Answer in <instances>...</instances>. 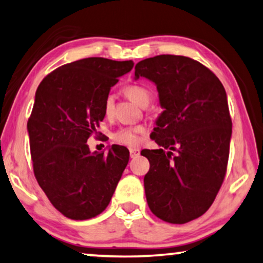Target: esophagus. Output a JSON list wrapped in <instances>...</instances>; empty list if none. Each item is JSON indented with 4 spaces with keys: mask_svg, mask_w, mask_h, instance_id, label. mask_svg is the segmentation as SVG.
Here are the masks:
<instances>
[{
    "mask_svg": "<svg viewBox=\"0 0 263 263\" xmlns=\"http://www.w3.org/2000/svg\"><path fill=\"white\" fill-rule=\"evenodd\" d=\"M129 152H130V158H136V157H139V155H140L139 148H130Z\"/></svg>",
    "mask_w": 263,
    "mask_h": 263,
    "instance_id": "esophagus-1",
    "label": "esophagus"
}]
</instances>
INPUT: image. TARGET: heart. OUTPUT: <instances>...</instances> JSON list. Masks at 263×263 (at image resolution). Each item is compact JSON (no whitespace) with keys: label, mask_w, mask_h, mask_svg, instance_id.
I'll return each mask as SVG.
<instances>
[{"label":"heart","mask_w":263,"mask_h":263,"mask_svg":"<svg viewBox=\"0 0 263 263\" xmlns=\"http://www.w3.org/2000/svg\"><path fill=\"white\" fill-rule=\"evenodd\" d=\"M125 93L130 100L134 102L135 104L140 106H147L151 102L152 93L149 89L144 87L142 85H129L125 87ZM114 104H115V96L112 93L108 95L104 100L103 110L105 116H110L114 111ZM144 132L143 127L136 125V127H125L121 128L114 134V139L117 142L127 144V146H138L141 141L140 135Z\"/></svg>","instance_id":"heart-1"}]
</instances>
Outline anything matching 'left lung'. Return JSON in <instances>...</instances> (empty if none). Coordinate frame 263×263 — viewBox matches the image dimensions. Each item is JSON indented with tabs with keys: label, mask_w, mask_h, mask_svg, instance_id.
<instances>
[{
	"label": "left lung",
	"mask_w": 263,
	"mask_h": 263,
	"mask_svg": "<svg viewBox=\"0 0 263 263\" xmlns=\"http://www.w3.org/2000/svg\"><path fill=\"white\" fill-rule=\"evenodd\" d=\"M140 77L154 83L163 109L152 133L161 148L141 152L151 163L148 206L165 222L187 223L209 210L226 176L233 127L226 90L208 67L182 55L141 60Z\"/></svg>",
	"instance_id": "1"
}]
</instances>
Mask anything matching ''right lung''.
<instances>
[{"mask_svg": "<svg viewBox=\"0 0 263 263\" xmlns=\"http://www.w3.org/2000/svg\"><path fill=\"white\" fill-rule=\"evenodd\" d=\"M133 66V60L86 58L58 67L37 86L27 123L34 174L68 218L103 212L128 165L125 147L112 144L100 153L86 142L104 119L111 86Z\"/></svg>", "mask_w": 263, "mask_h": 263, "instance_id": "obj_1", "label": "right lung"}]
</instances>
